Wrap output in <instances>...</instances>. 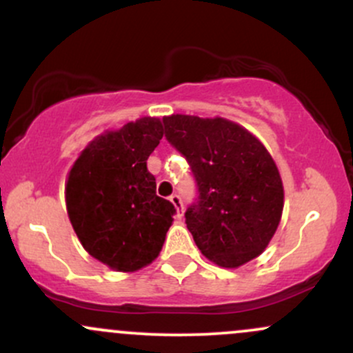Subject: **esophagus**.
I'll return each instance as SVG.
<instances>
[{
    "instance_id": "34e87169",
    "label": "esophagus",
    "mask_w": 353,
    "mask_h": 353,
    "mask_svg": "<svg viewBox=\"0 0 353 353\" xmlns=\"http://www.w3.org/2000/svg\"><path fill=\"white\" fill-rule=\"evenodd\" d=\"M169 201L172 202L174 204V208H176V210H177V217H182V199H181V196L179 194H172L171 197H169Z\"/></svg>"
}]
</instances>
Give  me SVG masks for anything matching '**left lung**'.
Listing matches in <instances>:
<instances>
[{"instance_id":"obj_1","label":"left lung","mask_w":353,"mask_h":353,"mask_svg":"<svg viewBox=\"0 0 353 353\" xmlns=\"http://www.w3.org/2000/svg\"><path fill=\"white\" fill-rule=\"evenodd\" d=\"M165 139L185 157L197 197L185 210L194 242L209 261L236 269L257 257L283 209L281 174L264 144L232 121L172 114Z\"/></svg>"}]
</instances>
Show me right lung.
<instances>
[{
    "instance_id": "right-lung-1",
    "label": "right lung",
    "mask_w": 353,
    "mask_h": 353,
    "mask_svg": "<svg viewBox=\"0 0 353 353\" xmlns=\"http://www.w3.org/2000/svg\"><path fill=\"white\" fill-rule=\"evenodd\" d=\"M157 117H141L96 137L66 182L68 216L84 249L99 262L134 272L163 249L176 208L156 196L148 157L163 139Z\"/></svg>"
}]
</instances>
